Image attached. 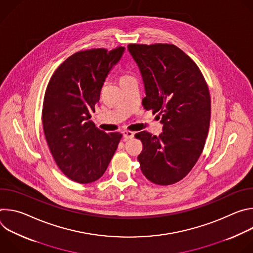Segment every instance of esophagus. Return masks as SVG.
<instances>
[{
  "mask_svg": "<svg viewBox=\"0 0 253 253\" xmlns=\"http://www.w3.org/2000/svg\"><path fill=\"white\" fill-rule=\"evenodd\" d=\"M122 133H123V137H124V139H125V140L132 139V138L134 137V135H135V133H134V132H132V131H128V130H125V131H123Z\"/></svg>",
  "mask_w": 253,
  "mask_h": 253,
  "instance_id": "1",
  "label": "esophagus"
}]
</instances>
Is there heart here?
I'll use <instances>...</instances> for the list:
<instances>
[{
  "label": "heart",
  "mask_w": 253,
  "mask_h": 253,
  "mask_svg": "<svg viewBox=\"0 0 253 253\" xmlns=\"http://www.w3.org/2000/svg\"><path fill=\"white\" fill-rule=\"evenodd\" d=\"M127 77H130V76H127V75H124V76H122V77H121V79H122V78H127Z\"/></svg>",
  "instance_id": "1"
}]
</instances>
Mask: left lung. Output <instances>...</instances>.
<instances>
[{
  "mask_svg": "<svg viewBox=\"0 0 253 253\" xmlns=\"http://www.w3.org/2000/svg\"><path fill=\"white\" fill-rule=\"evenodd\" d=\"M145 87L142 105L163 124L157 137L135 134L143 144L141 171L158 185L183 179L200 157L208 134L211 101L207 83L194 61L172 44H129Z\"/></svg>",
  "mask_w": 253,
  "mask_h": 253,
  "instance_id": "left-lung-1",
  "label": "left lung"
}]
</instances>
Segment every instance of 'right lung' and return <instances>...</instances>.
Returning a JSON list of instances; mask_svg holds the SVG:
<instances>
[{
    "instance_id": "obj_1",
    "label": "right lung",
    "mask_w": 253,
    "mask_h": 253,
    "mask_svg": "<svg viewBox=\"0 0 253 253\" xmlns=\"http://www.w3.org/2000/svg\"><path fill=\"white\" fill-rule=\"evenodd\" d=\"M124 50L77 52L57 68L47 86L42 111L45 137L58 167L75 182L98 180L122 138L119 132L98 129L90 118L105 79Z\"/></svg>"
}]
</instances>
